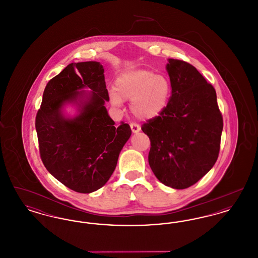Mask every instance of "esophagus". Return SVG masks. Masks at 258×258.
<instances>
[{"mask_svg":"<svg viewBox=\"0 0 258 258\" xmlns=\"http://www.w3.org/2000/svg\"><path fill=\"white\" fill-rule=\"evenodd\" d=\"M131 128H132V132H133L134 134H137V133L140 132V130H141V127H140L137 123H131Z\"/></svg>","mask_w":258,"mask_h":258,"instance_id":"obj_1","label":"esophagus"}]
</instances>
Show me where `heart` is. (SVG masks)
<instances>
[{"mask_svg":"<svg viewBox=\"0 0 258 258\" xmlns=\"http://www.w3.org/2000/svg\"><path fill=\"white\" fill-rule=\"evenodd\" d=\"M170 92L166 77L149 70L135 69L118 76L109 97L111 103L116 106H121L123 100H132L131 110L136 118L152 120L165 109Z\"/></svg>","mask_w":258,"mask_h":258,"instance_id":"b5f03b06","label":"heart"}]
</instances>
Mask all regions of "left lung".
<instances>
[{"instance_id": "left-lung-1", "label": "left lung", "mask_w": 258, "mask_h": 258, "mask_svg": "<svg viewBox=\"0 0 258 258\" xmlns=\"http://www.w3.org/2000/svg\"><path fill=\"white\" fill-rule=\"evenodd\" d=\"M172 93L165 109L142 125L151 141L149 164L160 183L184 189L198 182L219 157L222 116L214 87L197 69L168 59Z\"/></svg>"}]
</instances>
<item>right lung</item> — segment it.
<instances>
[{
  "label": "right lung",
  "instance_id": "right-lung-1",
  "mask_svg": "<svg viewBox=\"0 0 258 258\" xmlns=\"http://www.w3.org/2000/svg\"><path fill=\"white\" fill-rule=\"evenodd\" d=\"M103 73L98 61L70 63L47 83L36 117L44 166L61 184L80 194L106 184L132 135L128 123L116 125L108 115ZM67 104L77 106V115L65 116Z\"/></svg>",
  "mask_w": 258,
  "mask_h": 258
}]
</instances>
